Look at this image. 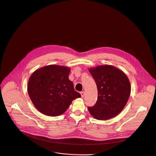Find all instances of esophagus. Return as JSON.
<instances>
[{"instance_id": "1", "label": "esophagus", "mask_w": 156, "mask_h": 156, "mask_svg": "<svg viewBox=\"0 0 156 156\" xmlns=\"http://www.w3.org/2000/svg\"><path fill=\"white\" fill-rule=\"evenodd\" d=\"M80 94L81 95V97H84V92H81Z\"/></svg>"}]
</instances>
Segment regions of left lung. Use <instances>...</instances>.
<instances>
[{"label":"left lung","instance_id":"1","mask_svg":"<svg viewBox=\"0 0 156 156\" xmlns=\"http://www.w3.org/2000/svg\"><path fill=\"white\" fill-rule=\"evenodd\" d=\"M98 90L97 100L90 114L98 120H108L115 117L125 107L130 94V81L121 70L111 65L89 68Z\"/></svg>","mask_w":156,"mask_h":156}]
</instances>
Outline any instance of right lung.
I'll use <instances>...</instances> for the list:
<instances>
[{
  "instance_id": "right-lung-1",
  "label": "right lung",
  "mask_w": 156,
  "mask_h": 156,
  "mask_svg": "<svg viewBox=\"0 0 156 156\" xmlns=\"http://www.w3.org/2000/svg\"><path fill=\"white\" fill-rule=\"evenodd\" d=\"M70 69L66 66L49 65L41 67L30 76L27 92L40 113L58 116L67 111L72 101L81 97L69 79Z\"/></svg>"
}]
</instances>
